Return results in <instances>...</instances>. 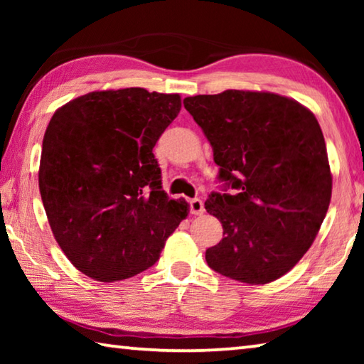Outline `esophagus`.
Returning a JSON list of instances; mask_svg holds the SVG:
<instances>
[{"instance_id":"34e87169","label":"esophagus","mask_w":364,"mask_h":364,"mask_svg":"<svg viewBox=\"0 0 364 364\" xmlns=\"http://www.w3.org/2000/svg\"><path fill=\"white\" fill-rule=\"evenodd\" d=\"M189 210L193 215H202L205 212L204 202H202L200 199H191L189 200Z\"/></svg>"}]
</instances>
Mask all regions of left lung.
Listing matches in <instances>:
<instances>
[{"label": "left lung", "mask_w": 364, "mask_h": 364, "mask_svg": "<svg viewBox=\"0 0 364 364\" xmlns=\"http://www.w3.org/2000/svg\"><path fill=\"white\" fill-rule=\"evenodd\" d=\"M210 141L218 180L205 210L223 226L208 267L245 284L291 271L329 208L332 175L321 127L300 102L268 91L226 90L183 101Z\"/></svg>", "instance_id": "1"}]
</instances>
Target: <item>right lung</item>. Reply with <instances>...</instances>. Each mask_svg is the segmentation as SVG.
<instances>
[{"instance_id": "add662e5", "label": "right lung", "mask_w": 364, "mask_h": 364, "mask_svg": "<svg viewBox=\"0 0 364 364\" xmlns=\"http://www.w3.org/2000/svg\"><path fill=\"white\" fill-rule=\"evenodd\" d=\"M180 109V95L106 90L49 120L40 194L59 247L83 274L114 282L151 268L188 217V202L162 191L152 152Z\"/></svg>"}]
</instances>
